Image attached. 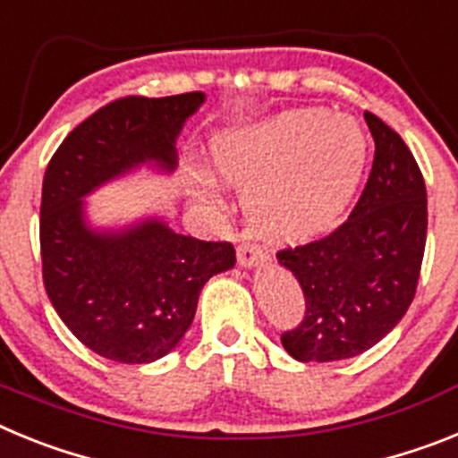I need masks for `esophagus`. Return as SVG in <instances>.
Masks as SVG:
<instances>
[{"mask_svg":"<svg viewBox=\"0 0 458 458\" xmlns=\"http://www.w3.org/2000/svg\"><path fill=\"white\" fill-rule=\"evenodd\" d=\"M262 258H265V253L256 244H242L237 249V260H240L242 267H256L258 262H262Z\"/></svg>","mask_w":458,"mask_h":458,"instance_id":"obj_1","label":"esophagus"}]
</instances>
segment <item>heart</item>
Returning <instances> with one entry per match:
<instances>
[{"instance_id":"obj_1","label":"heart","mask_w":458,"mask_h":458,"mask_svg":"<svg viewBox=\"0 0 458 458\" xmlns=\"http://www.w3.org/2000/svg\"><path fill=\"white\" fill-rule=\"evenodd\" d=\"M369 161V138L352 117L309 108L276 114L214 142V168L242 186L265 233L301 240L345 214Z\"/></svg>"}]
</instances>
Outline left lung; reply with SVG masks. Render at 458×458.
Wrapping results in <instances>:
<instances>
[{"instance_id": "8db88e82", "label": "left lung", "mask_w": 458, "mask_h": 458, "mask_svg": "<svg viewBox=\"0 0 458 458\" xmlns=\"http://www.w3.org/2000/svg\"><path fill=\"white\" fill-rule=\"evenodd\" d=\"M376 142L355 209L329 234L278 251L295 274L306 311L281 344L300 361L361 355L405 316L427 244V186L415 157L383 119L364 113Z\"/></svg>"}]
</instances>
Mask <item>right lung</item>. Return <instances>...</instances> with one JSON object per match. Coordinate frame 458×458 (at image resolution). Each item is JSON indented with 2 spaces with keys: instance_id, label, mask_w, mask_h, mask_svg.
Listing matches in <instances>:
<instances>
[{
  "instance_id": "add662e5",
  "label": "right lung",
  "mask_w": 458,
  "mask_h": 458,
  "mask_svg": "<svg viewBox=\"0 0 458 458\" xmlns=\"http://www.w3.org/2000/svg\"><path fill=\"white\" fill-rule=\"evenodd\" d=\"M202 91L126 97L75 126L53 154L41 193L43 285L75 339L106 360L168 355L196 316L202 285L234 267L230 242L174 233L161 218L124 230L87 225L82 198L142 163L173 173L174 140Z\"/></svg>"
}]
</instances>
